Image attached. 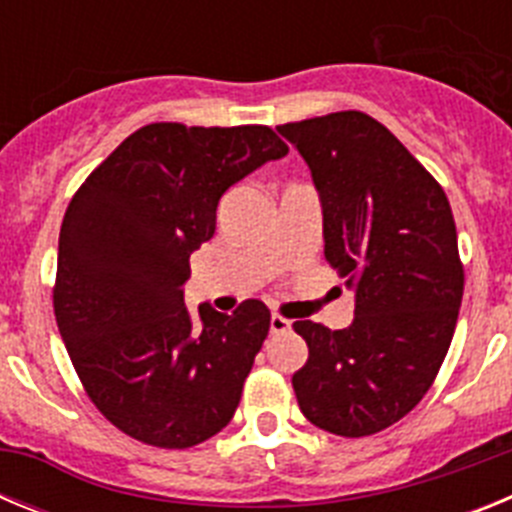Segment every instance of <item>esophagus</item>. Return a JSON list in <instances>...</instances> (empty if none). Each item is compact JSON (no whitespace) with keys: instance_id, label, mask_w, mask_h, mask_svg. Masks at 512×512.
<instances>
[{"instance_id":"obj_1","label":"esophagus","mask_w":512,"mask_h":512,"mask_svg":"<svg viewBox=\"0 0 512 512\" xmlns=\"http://www.w3.org/2000/svg\"><path fill=\"white\" fill-rule=\"evenodd\" d=\"M292 328V320H287L284 315H271V333H287V330Z\"/></svg>"}]
</instances>
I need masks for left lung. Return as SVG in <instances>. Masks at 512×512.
Here are the masks:
<instances>
[{
    "mask_svg": "<svg viewBox=\"0 0 512 512\" xmlns=\"http://www.w3.org/2000/svg\"><path fill=\"white\" fill-rule=\"evenodd\" d=\"M277 130L320 192L325 259L356 289L348 328L292 325L310 351L292 377L297 405L323 431L372 436L423 400L454 338L464 264L451 205L431 171L366 112Z\"/></svg>",
    "mask_w": 512,
    "mask_h": 512,
    "instance_id": "1",
    "label": "left lung"
}]
</instances>
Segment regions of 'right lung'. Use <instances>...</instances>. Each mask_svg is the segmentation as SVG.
Returning <instances> with one entry per match:
<instances>
[{
    "mask_svg": "<svg viewBox=\"0 0 512 512\" xmlns=\"http://www.w3.org/2000/svg\"><path fill=\"white\" fill-rule=\"evenodd\" d=\"M287 151L266 125L151 122L71 197L53 312L84 392L125 436L189 449L233 418L271 312L243 300L233 315L210 305L197 315L182 284L225 189Z\"/></svg>",
    "mask_w": 512,
    "mask_h": 512,
    "instance_id": "right-lung-1",
    "label": "right lung"
}]
</instances>
